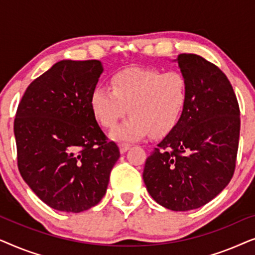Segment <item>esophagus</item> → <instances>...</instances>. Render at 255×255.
Listing matches in <instances>:
<instances>
[{
    "label": "esophagus",
    "mask_w": 255,
    "mask_h": 255,
    "mask_svg": "<svg viewBox=\"0 0 255 255\" xmlns=\"http://www.w3.org/2000/svg\"><path fill=\"white\" fill-rule=\"evenodd\" d=\"M130 147H131V145L128 144V142H121V144H120L121 153H125Z\"/></svg>",
    "instance_id": "34e87169"
}]
</instances>
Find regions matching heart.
Wrapping results in <instances>:
<instances>
[{
  "label": "heart",
  "instance_id": "b5f03b06",
  "mask_svg": "<svg viewBox=\"0 0 255 255\" xmlns=\"http://www.w3.org/2000/svg\"><path fill=\"white\" fill-rule=\"evenodd\" d=\"M111 88L97 86L90 103L107 128L116 127L130 111L132 116L113 132L121 140L168 134L180 122L188 101V81L177 71L125 68L111 78Z\"/></svg>",
  "mask_w": 255,
  "mask_h": 255
}]
</instances>
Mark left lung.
<instances>
[{"label":"left lung","mask_w":255,"mask_h":255,"mask_svg":"<svg viewBox=\"0 0 255 255\" xmlns=\"http://www.w3.org/2000/svg\"><path fill=\"white\" fill-rule=\"evenodd\" d=\"M177 64L188 101L175 128L146 159L142 179L156 203L173 211L203 207L231 181L239 146L240 110L226 75L193 53Z\"/></svg>","instance_id":"1"}]
</instances>
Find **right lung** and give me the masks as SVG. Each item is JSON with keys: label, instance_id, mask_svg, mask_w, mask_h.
Masks as SVG:
<instances>
[{"label": "right lung", "instance_id": "add662e5", "mask_svg": "<svg viewBox=\"0 0 255 255\" xmlns=\"http://www.w3.org/2000/svg\"><path fill=\"white\" fill-rule=\"evenodd\" d=\"M102 71L99 60L59 61L30 83L17 108L19 173L55 210L81 212L99 203L121 155L90 103Z\"/></svg>", "mask_w": 255, "mask_h": 255}]
</instances>
